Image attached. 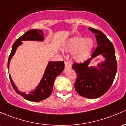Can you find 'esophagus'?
I'll list each match as a JSON object with an SVG mask.
<instances>
[{"mask_svg":"<svg viewBox=\"0 0 126 126\" xmlns=\"http://www.w3.org/2000/svg\"><path fill=\"white\" fill-rule=\"evenodd\" d=\"M65 67L67 68H71V63L70 62H68V61H66L65 63Z\"/></svg>","mask_w":126,"mask_h":126,"instance_id":"esophagus-1","label":"esophagus"}]
</instances>
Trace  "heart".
Instances as JSON below:
<instances>
[{
	"instance_id": "heart-1",
	"label": "heart",
	"mask_w": 126,
	"mask_h": 126,
	"mask_svg": "<svg viewBox=\"0 0 126 126\" xmlns=\"http://www.w3.org/2000/svg\"><path fill=\"white\" fill-rule=\"evenodd\" d=\"M94 47V42L92 39H84L80 36L70 38L63 45V50L68 53H73V58L79 63H83L87 60Z\"/></svg>"
}]
</instances>
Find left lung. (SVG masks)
<instances>
[{
  "label": "left lung",
  "instance_id": "obj_1",
  "mask_svg": "<svg viewBox=\"0 0 126 126\" xmlns=\"http://www.w3.org/2000/svg\"><path fill=\"white\" fill-rule=\"evenodd\" d=\"M96 38L97 46L91 58L81 63H74L72 68L77 74L74 83L75 89L83 97L95 99L101 97L112 84L117 71L115 49L107 36L98 30L89 28ZM101 54L105 61L98 64V68L89 67L88 65L94 57Z\"/></svg>",
  "mask_w": 126,
  "mask_h": 126
}]
</instances>
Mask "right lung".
<instances>
[{
  "instance_id": "obj_1",
  "label": "right lung",
  "mask_w": 126,
  "mask_h": 126,
  "mask_svg": "<svg viewBox=\"0 0 126 126\" xmlns=\"http://www.w3.org/2000/svg\"><path fill=\"white\" fill-rule=\"evenodd\" d=\"M43 35L44 34L42 30L38 29H32L29 30L20 37L18 38L12 45V50L8 59V68H9L10 61L15 54L17 47L22 44V41H43L44 40ZM63 69H64V62L63 61H49L39 85L37 86L34 90L31 91L28 94L18 90V88L14 84V81H12L11 75L9 74V76L11 84L18 94H21L24 98L28 101L39 102L47 98L50 95L53 90L55 80L56 77L63 72Z\"/></svg>"
}]
</instances>
